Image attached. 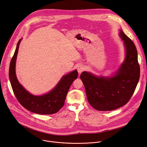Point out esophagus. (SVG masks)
I'll use <instances>...</instances> for the list:
<instances>
[{
	"mask_svg": "<svg viewBox=\"0 0 147 147\" xmlns=\"http://www.w3.org/2000/svg\"><path fill=\"white\" fill-rule=\"evenodd\" d=\"M85 70V67L82 66V65H80L78 66V68H77V71L78 72L79 74H81L82 71H84Z\"/></svg>",
	"mask_w": 147,
	"mask_h": 147,
	"instance_id": "obj_1",
	"label": "esophagus"
}]
</instances>
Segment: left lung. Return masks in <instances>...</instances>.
Here are the masks:
<instances>
[{
    "instance_id": "left-lung-1",
    "label": "left lung",
    "mask_w": 147,
    "mask_h": 147,
    "mask_svg": "<svg viewBox=\"0 0 147 147\" xmlns=\"http://www.w3.org/2000/svg\"><path fill=\"white\" fill-rule=\"evenodd\" d=\"M125 51L123 63L110 77L96 76L83 71L80 78L86 88L88 101L96 110L110 111L126 104L133 95L140 75L138 55L133 42L120 30Z\"/></svg>"
}]
</instances>
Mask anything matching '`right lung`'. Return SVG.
<instances>
[{
	"mask_svg": "<svg viewBox=\"0 0 147 147\" xmlns=\"http://www.w3.org/2000/svg\"><path fill=\"white\" fill-rule=\"evenodd\" d=\"M21 40L20 39L17 44L9 67V79L13 92L19 103L31 112L39 115L57 113L63 107L71 84L78 77L77 70L63 76L55 88L47 94L39 96L30 94L19 83L16 74V61Z\"/></svg>",
	"mask_w": 147,
	"mask_h": 147,
	"instance_id": "add662e5",
	"label": "right lung"
}]
</instances>
